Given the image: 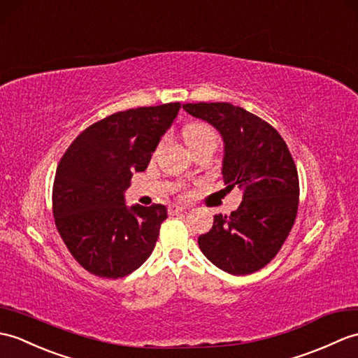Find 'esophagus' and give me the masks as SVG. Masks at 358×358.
<instances>
[{"label": "esophagus", "mask_w": 358, "mask_h": 358, "mask_svg": "<svg viewBox=\"0 0 358 358\" xmlns=\"http://www.w3.org/2000/svg\"><path fill=\"white\" fill-rule=\"evenodd\" d=\"M186 209H187V206H185V204H172V206H169V213L176 215V213H180Z\"/></svg>", "instance_id": "34e87169"}]
</instances>
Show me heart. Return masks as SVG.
Here are the masks:
<instances>
[{
    "mask_svg": "<svg viewBox=\"0 0 358 358\" xmlns=\"http://www.w3.org/2000/svg\"><path fill=\"white\" fill-rule=\"evenodd\" d=\"M182 137H185L186 145L192 152L204 146L217 148L220 141L218 132L206 123L187 124L185 131H182Z\"/></svg>",
    "mask_w": 358,
    "mask_h": 358,
    "instance_id": "heart-1",
    "label": "heart"
}]
</instances>
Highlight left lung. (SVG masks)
<instances>
[{
  "label": "left lung",
  "mask_w": 358,
  "mask_h": 358,
  "mask_svg": "<svg viewBox=\"0 0 358 358\" xmlns=\"http://www.w3.org/2000/svg\"><path fill=\"white\" fill-rule=\"evenodd\" d=\"M185 111L206 120L224 141L222 178L243 189V201L198 238L204 256L235 276L265 267L292 230L299 206V177L288 146L271 124L227 102L186 103Z\"/></svg>",
  "instance_id": "1"
}]
</instances>
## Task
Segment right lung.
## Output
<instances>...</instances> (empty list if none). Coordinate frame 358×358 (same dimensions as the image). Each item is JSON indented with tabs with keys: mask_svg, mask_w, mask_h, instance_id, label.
I'll return each mask as SVG.
<instances>
[{
	"mask_svg": "<svg viewBox=\"0 0 358 358\" xmlns=\"http://www.w3.org/2000/svg\"><path fill=\"white\" fill-rule=\"evenodd\" d=\"M181 105L164 103L120 111L74 138L57 164L53 215L66 248L96 276H128L151 256L163 204H124L132 172H143Z\"/></svg>",
	"mask_w": 358,
	"mask_h": 358,
	"instance_id": "obj_1",
	"label": "right lung"
}]
</instances>
